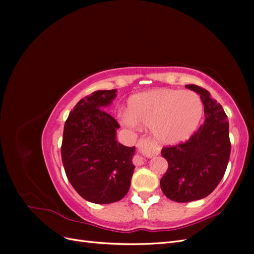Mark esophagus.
<instances>
[{"label":"esophagus","mask_w":254,"mask_h":254,"mask_svg":"<svg viewBox=\"0 0 254 254\" xmlns=\"http://www.w3.org/2000/svg\"><path fill=\"white\" fill-rule=\"evenodd\" d=\"M134 162H135L136 165H141L144 162V158L142 156H140V155H136L134 157Z\"/></svg>","instance_id":"obj_1"}]
</instances>
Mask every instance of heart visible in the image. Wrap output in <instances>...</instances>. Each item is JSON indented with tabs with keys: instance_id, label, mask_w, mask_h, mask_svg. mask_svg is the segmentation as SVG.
<instances>
[{
	"instance_id": "b5f03b06",
	"label": "heart",
	"mask_w": 254,
	"mask_h": 254,
	"mask_svg": "<svg viewBox=\"0 0 254 254\" xmlns=\"http://www.w3.org/2000/svg\"><path fill=\"white\" fill-rule=\"evenodd\" d=\"M203 112L201 99L193 91L158 89L137 94L129 101L123 124L134 128L150 126V132L161 144H177L193 134Z\"/></svg>"
}]
</instances>
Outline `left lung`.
Segmentation results:
<instances>
[{"label":"left lung","instance_id":"8db88e82","mask_svg":"<svg viewBox=\"0 0 254 254\" xmlns=\"http://www.w3.org/2000/svg\"><path fill=\"white\" fill-rule=\"evenodd\" d=\"M200 95L205 121L190 139L162 148L168 168L160 180L161 190L171 200L189 202L210 195L227 170L231 151L229 122L220 104L205 89L188 84Z\"/></svg>","mask_w":254,"mask_h":254}]
</instances>
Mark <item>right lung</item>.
<instances>
[{"label": "right lung", "instance_id": "add662e5", "mask_svg": "<svg viewBox=\"0 0 254 254\" xmlns=\"http://www.w3.org/2000/svg\"><path fill=\"white\" fill-rule=\"evenodd\" d=\"M117 90H101L76 104L65 121L61 159L75 190L86 200L106 204L119 201L130 188L135 147L120 144L119 123L105 107Z\"/></svg>", "mask_w": 254, "mask_h": 254}]
</instances>
